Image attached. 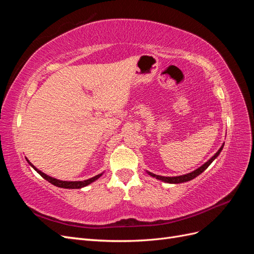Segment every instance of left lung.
Returning a JSON list of instances; mask_svg holds the SVG:
<instances>
[{
    "label": "left lung",
    "mask_w": 254,
    "mask_h": 254,
    "mask_svg": "<svg viewBox=\"0 0 254 254\" xmlns=\"http://www.w3.org/2000/svg\"><path fill=\"white\" fill-rule=\"evenodd\" d=\"M222 147H224V145L221 146V147L219 148V150L215 153V155L207 161V162H205L202 166H200L199 168H197L196 171H194V172H191V173H190V174H187V175H182V176H177V177H163V176H159V175H155V174H152V173H148L150 176H152V177H155V178H157V179H159V180H162V181H164V182H167V183H182V182H187V181H190V180H191V179H194V178H196L197 176H199L200 175L203 171H205L207 167H209V165L213 162V161L217 158V156L219 155L220 153V151L222 150Z\"/></svg>",
    "instance_id": "1"
}]
</instances>
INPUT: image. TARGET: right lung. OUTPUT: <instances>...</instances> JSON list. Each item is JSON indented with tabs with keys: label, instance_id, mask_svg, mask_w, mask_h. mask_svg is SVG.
I'll use <instances>...</instances> for the list:
<instances>
[{
	"label": "right lung",
	"instance_id": "obj_1",
	"mask_svg": "<svg viewBox=\"0 0 254 254\" xmlns=\"http://www.w3.org/2000/svg\"><path fill=\"white\" fill-rule=\"evenodd\" d=\"M27 162L35 168V170L37 171V173L39 174L42 177V178H44L45 180H48L50 183L54 184V186H56L58 188H64V189H81L83 187L88 186V184L92 183L93 181H95L96 179H98L99 177L102 176V174L101 175H97V176L93 177V178H90L88 180H83V181H61V180H58V179H55V178H52V177L43 174L39 170H37V168L32 163H30L28 160H27Z\"/></svg>",
	"mask_w": 254,
	"mask_h": 254
}]
</instances>
